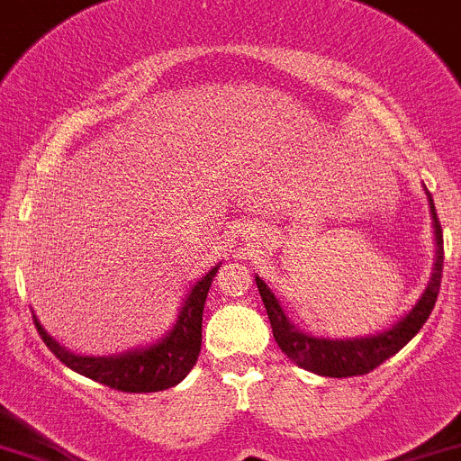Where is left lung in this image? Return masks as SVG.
<instances>
[{"mask_svg": "<svg viewBox=\"0 0 461 461\" xmlns=\"http://www.w3.org/2000/svg\"><path fill=\"white\" fill-rule=\"evenodd\" d=\"M425 195H428L429 216H432L434 227L432 277H429L428 286L420 294V298L416 300L414 307L407 313H402L393 325H389L382 332L352 339L313 337V334L304 332V330H300L291 321L289 313L284 312L282 303L277 300V295L268 289V284L259 275H255L257 289H259L261 300L266 304V313L270 318L275 341H277L279 350L289 357L295 366L325 377L366 375L368 371L380 366L382 361H386L395 352L402 350L419 334L423 322L432 313L434 303H437L438 286H441V270H444V234H441L437 209H434L432 195H429L428 188H425Z\"/></svg>", "mask_w": 461, "mask_h": 461, "instance_id": "8db88e82", "label": "left lung"}]
</instances>
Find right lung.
I'll return each instance as SVG.
<instances>
[{
  "mask_svg": "<svg viewBox=\"0 0 461 461\" xmlns=\"http://www.w3.org/2000/svg\"><path fill=\"white\" fill-rule=\"evenodd\" d=\"M221 264L222 261H218L209 273L202 275L193 284L191 291L184 295L177 321L172 322V328L166 334H161V339L148 343V346L104 357L79 355V352L68 350L66 346L56 341L42 328L36 313H33V322H36L45 346L79 375L90 377V380L111 386V389L127 391V393H149V391L170 389V386L179 384L195 366L202 348V312H204L209 286Z\"/></svg>",
  "mask_w": 461,
  "mask_h": 461,
  "instance_id": "obj_1",
  "label": "right lung"
}]
</instances>
